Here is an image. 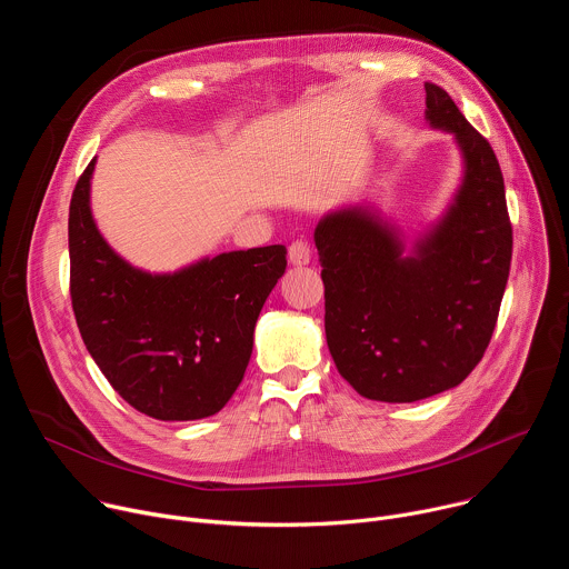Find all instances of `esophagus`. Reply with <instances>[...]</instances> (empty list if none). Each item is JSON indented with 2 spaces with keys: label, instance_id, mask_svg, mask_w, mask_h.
I'll use <instances>...</instances> for the list:
<instances>
[{
  "label": "esophagus",
  "instance_id": "1",
  "mask_svg": "<svg viewBox=\"0 0 569 569\" xmlns=\"http://www.w3.org/2000/svg\"><path fill=\"white\" fill-rule=\"evenodd\" d=\"M310 254H312V250H310V246H308L306 240H295L292 246L288 248V261L292 266H308L310 263Z\"/></svg>",
  "mask_w": 569,
  "mask_h": 569
}]
</instances>
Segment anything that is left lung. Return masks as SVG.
Segmentation results:
<instances>
[{"mask_svg":"<svg viewBox=\"0 0 569 569\" xmlns=\"http://www.w3.org/2000/svg\"><path fill=\"white\" fill-rule=\"evenodd\" d=\"M426 119L448 130L463 180L412 252L369 207L323 216L315 246L323 329L342 378L365 398L415 402L457 387L496 331L513 229L498 157L448 92L426 83Z\"/></svg>","mask_w":569,"mask_h":569,"instance_id":"1","label":"left lung"}]
</instances>
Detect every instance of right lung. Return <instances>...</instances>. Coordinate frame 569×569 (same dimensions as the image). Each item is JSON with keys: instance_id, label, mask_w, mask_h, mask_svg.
Instances as JSON below:
<instances>
[{"instance_id": "1", "label": "right lung", "mask_w": 569, "mask_h": 569, "mask_svg": "<svg viewBox=\"0 0 569 569\" xmlns=\"http://www.w3.org/2000/svg\"><path fill=\"white\" fill-rule=\"evenodd\" d=\"M97 159L69 202V292L80 338L132 408L157 421L220 412L246 376L259 312L286 272V248L224 252L173 274L123 261L90 209Z\"/></svg>"}]
</instances>
